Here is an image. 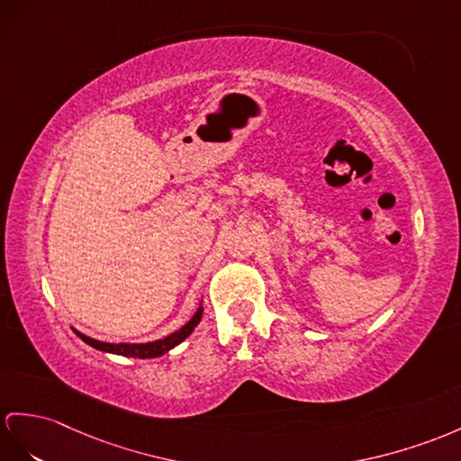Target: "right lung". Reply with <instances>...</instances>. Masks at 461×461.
<instances>
[{
  "label": "right lung",
  "instance_id": "right-lung-1",
  "mask_svg": "<svg viewBox=\"0 0 461 461\" xmlns=\"http://www.w3.org/2000/svg\"><path fill=\"white\" fill-rule=\"evenodd\" d=\"M201 315H203V307H201V303H199L195 315L189 319L182 329L164 336V339H160V340L142 342V344H127V342L111 344V342H101V340H95V339H89V336L82 334L80 330H76V329H74V332L80 336V339L86 344L95 348V350L107 352V354H117V356H127V357H142V360H146V357L164 356L166 352H170L172 348H176L177 344H182L187 339V336L195 330V327H197L199 321H201Z\"/></svg>",
  "mask_w": 461,
  "mask_h": 461
}]
</instances>
